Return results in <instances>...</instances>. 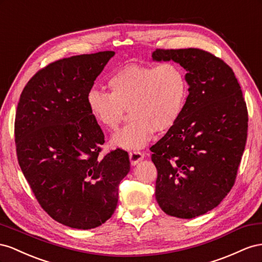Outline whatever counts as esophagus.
I'll list each match as a JSON object with an SVG mask.
<instances>
[{
	"label": "esophagus",
	"instance_id": "obj_1",
	"mask_svg": "<svg viewBox=\"0 0 262 262\" xmlns=\"http://www.w3.org/2000/svg\"><path fill=\"white\" fill-rule=\"evenodd\" d=\"M145 155L141 154L140 151H132L129 152V160L133 166H136V164L144 159Z\"/></svg>",
	"mask_w": 262,
	"mask_h": 262
}]
</instances>
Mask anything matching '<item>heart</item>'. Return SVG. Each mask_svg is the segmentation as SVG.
I'll return each instance as SVG.
<instances>
[{
    "mask_svg": "<svg viewBox=\"0 0 262 262\" xmlns=\"http://www.w3.org/2000/svg\"><path fill=\"white\" fill-rule=\"evenodd\" d=\"M110 93L92 89L86 106L95 123L114 132L126 110L134 121L112 137L111 144L126 150L144 148L155 132L170 130L186 105L189 86L180 66L163 62L156 67L127 64L107 80Z\"/></svg>",
    "mask_w": 262,
    "mask_h": 262,
    "instance_id": "1",
    "label": "heart"
}]
</instances>
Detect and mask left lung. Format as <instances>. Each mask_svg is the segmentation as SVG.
Masks as SVG:
<instances>
[{
  "mask_svg": "<svg viewBox=\"0 0 262 262\" xmlns=\"http://www.w3.org/2000/svg\"><path fill=\"white\" fill-rule=\"evenodd\" d=\"M152 60L179 63L189 84L180 119L150 148L156 200L166 214L193 219L233 188L247 140V106L234 71L210 52L156 49Z\"/></svg>",
  "mask_w": 262,
  "mask_h": 262,
  "instance_id": "1",
  "label": "left lung"
}]
</instances>
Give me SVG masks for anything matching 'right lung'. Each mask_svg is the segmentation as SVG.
Returning a JSON list of instances; mask_svg holds the SVG:
<instances>
[{
    "label": "right lung",
    "mask_w": 262,
    "mask_h": 262,
    "mask_svg": "<svg viewBox=\"0 0 262 262\" xmlns=\"http://www.w3.org/2000/svg\"><path fill=\"white\" fill-rule=\"evenodd\" d=\"M114 51L60 59L39 70L20 94L15 116L19 167L45 212L77 229L113 215L129 157L116 149L100 157L104 134L86 94Z\"/></svg>",
    "instance_id": "right-lung-1"
}]
</instances>
